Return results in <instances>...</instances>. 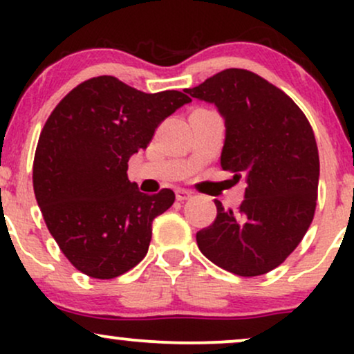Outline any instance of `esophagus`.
Returning <instances> with one entry per match:
<instances>
[{"instance_id":"34e87169","label":"esophagus","mask_w":354,"mask_h":354,"mask_svg":"<svg viewBox=\"0 0 354 354\" xmlns=\"http://www.w3.org/2000/svg\"><path fill=\"white\" fill-rule=\"evenodd\" d=\"M174 193H176V200L178 201H186V200H189L191 196H193V193H191L189 189H185V188H176Z\"/></svg>"}]
</instances>
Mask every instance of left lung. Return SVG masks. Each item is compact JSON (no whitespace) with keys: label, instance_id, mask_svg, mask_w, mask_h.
<instances>
[{"label":"left lung","instance_id":"obj_1","mask_svg":"<svg viewBox=\"0 0 354 354\" xmlns=\"http://www.w3.org/2000/svg\"><path fill=\"white\" fill-rule=\"evenodd\" d=\"M188 93L225 116L221 168L248 183L236 213L214 201L216 219L196 233L198 248L230 273L265 274L293 253L315 216L319 154L310 121L286 93L239 68Z\"/></svg>","mask_w":354,"mask_h":354}]
</instances>
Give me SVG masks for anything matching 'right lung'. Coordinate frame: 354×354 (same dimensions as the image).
<instances>
[{
	"mask_svg": "<svg viewBox=\"0 0 354 354\" xmlns=\"http://www.w3.org/2000/svg\"><path fill=\"white\" fill-rule=\"evenodd\" d=\"M185 93L148 95L96 76L73 88L44 123L33 161L36 201L59 250L89 278L135 268L148 253L153 219L174 203L168 188L141 193L126 171L161 121L189 103Z\"/></svg>",
	"mask_w": 354,
	"mask_h": 354,
	"instance_id": "add662e5",
	"label": "right lung"
}]
</instances>
